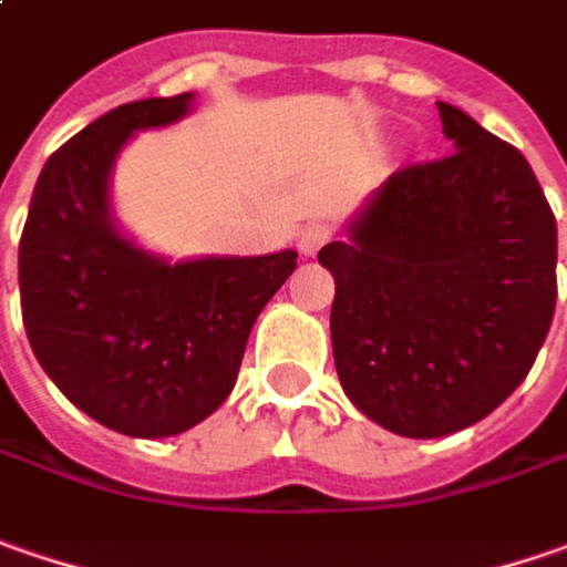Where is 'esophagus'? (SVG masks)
Wrapping results in <instances>:
<instances>
[{"instance_id": "obj_1", "label": "esophagus", "mask_w": 567, "mask_h": 567, "mask_svg": "<svg viewBox=\"0 0 567 567\" xmlns=\"http://www.w3.org/2000/svg\"><path fill=\"white\" fill-rule=\"evenodd\" d=\"M332 237V228L330 225H323V221H313V225H308L301 235H298V250L305 254V257H313L327 240Z\"/></svg>"}]
</instances>
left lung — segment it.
I'll return each instance as SVG.
<instances>
[{"mask_svg":"<svg viewBox=\"0 0 567 567\" xmlns=\"http://www.w3.org/2000/svg\"><path fill=\"white\" fill-rule=\"evenodd\" d=\"M447 158L386 177L317 259L346 396L403 437L476 425L520 386L555 313L558 231L527 158L437 101Z\"/></svg>","mask_w":567,"mask_h":567,"instance_id":"obj_1","label":"left lung"}]
</instances>
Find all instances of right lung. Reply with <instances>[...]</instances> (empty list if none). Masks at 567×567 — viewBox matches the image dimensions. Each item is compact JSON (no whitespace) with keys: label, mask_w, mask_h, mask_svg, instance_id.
Wrapping results in <instances>:
<instances>
[{"label":"right lung","mask_w":567,"mask_h":567,"mask_svg":"<svg viewBox=\"0 0 567 567\" xmlns=\"http://www.w3.org/2000/svg\"><path fill=\"white\" fill-rule=\"evenodd\" d=\"M193 94L120 104L40 171L18 244L21 317L69 403L130 437L199 425L235 390L259 310L298 254L167 262L120 235L111 171L138 130L177 123Z\"/></svg>","instance_id":"obj_1"}]
</instances>
